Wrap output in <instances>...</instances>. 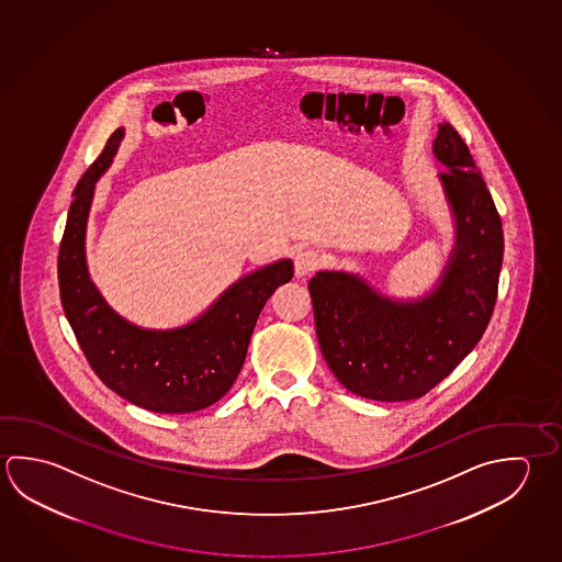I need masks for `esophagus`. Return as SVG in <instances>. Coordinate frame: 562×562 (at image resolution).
<instances>
[{
    "label": "esophagus",
    "mask_w": 562,
    "mask_h": 562,
    "mask_svg": "<svg viewBox=\"0 0 562 562\" xmlns=\"http://www.w3.org/2000/svg\"><path fill=\"white\" fill-rule=\"evenodd\" d=\"M322 265H324V257H322L317 250H312V248L300 250V252L295 255V277H305V274L317 270Z\"/></svg>",
    "instance_id": "1"
}]
</instances>
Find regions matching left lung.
Masks as SVG:
<instances>
[{
    "mask_svg": "<svg viewBox=\"0 0 562 562\" xmlns=\"http://www.w3.org/2000/svg\"><path fill=\"white\" fill-rule=\"evenodd\" d=\"M432 151L453 221V247L438 282L393 297L363 277L322 270L310 284L315 334L337 381L381 403L414 401L452 373L482 339L497 300L502 218L460 134L438 124Z\"/></svg>",
    "mask_w": 562,
    "mask_h": 562,
    "instance_id": "8db88e82",
    "label": "left lung"
}]
</instances>
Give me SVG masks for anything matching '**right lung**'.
Wrapping results in <instances>:
<instances>
[{
	"mask_svg": "<svg viewBox=\"0 0 562 562\" xmlns=\"http://www.w3.org/2000/svg\"><path fill=\"white\" fill-rule=\"evenodd\" d=\"M119 128L75 188L59 248L63 310L82 353L100 381L128 403L159 414L203 411L237 381L258 315L278 285L294 277V262L280 258L228 285L203 314L171 329L132 324L112 310L90 280L87 225L94 189L114 156Z\"/></svg>",
	"mask_w": 562,
	"mask_h": 562,
	"instance_id": "add662e5",
	"label": "right lung"
}]
</instances>
